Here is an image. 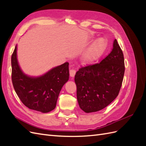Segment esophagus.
Wrapping results in <instances>:
<instances>
[{
    "label": "esophagus",
    "instance_id": "34e87169",
    "mask_svg": "<svg viewBox=\"0 0 146 146\" xmlns=\"http://www.w3.org/2000/svg\"><path fill=\"white\" fill-rule=\"evenodd\" d=\"M76 70L74 69H70L69 70V74H70V76L71 77H74L75 75H76Z\"/></svg>",
    "mask_w": 146,
    "mask_h": 146
}]
</instances>
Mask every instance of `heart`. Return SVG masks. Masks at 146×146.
Returning a JSON list of instances; mask_svg holds the SVG:
<instances>
[{
  "label": "heart",
  "mask_w": 146,
  "mask_h": 146,
  "mask_svg": "<svg viewBox=\"0 0 146 146\" xmlns=\"http://www.w3.org/2000/svg\"><path fill=\"white\" fill-rule=\"evenodd\" d=\"M104 45V40L102 39L99 38L97 39L92 46L86 51L85 54V58L88 60L94 58L102 50Z\"/></svg>",
  "instance_id": "heart-1"
}]
</instances>
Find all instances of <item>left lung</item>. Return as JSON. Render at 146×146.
<instances>
[{"label": "left lung", "mask_w": 146, "mask_h": 146, "mask_svg": "<svg viewBox=\"0 0 146 146\" xmlns=\"http://www.w3.org/2000/svg\"><path fill=\"white\" fill-rule=\"evenodd\" d=\"M124 72L123 52L115 39L111 52L100 63L76 72L74 80L80 108L88 113L107 107L119 94Z\"/></svg>", "instance_id": "1"}]
</instances>
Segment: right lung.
<instances>
[{"label": "right lung", "mask_w": 146, "mask_h": 146, "mask_svg": "<svg viewBox=\"0 0 146 146\" xmlns=\"http://www.w3.org/2000/svg\"><path fill=\"white\" fill-rule=\"evenodd\" d=\"M12 83L22 102L43 113L55 109L61 88L69 80V63L52 68L39 77H30L21 70L17 58V45L11 56Z\"/></svg>", "instance_id": "right-lung-1"}]
</instances>
